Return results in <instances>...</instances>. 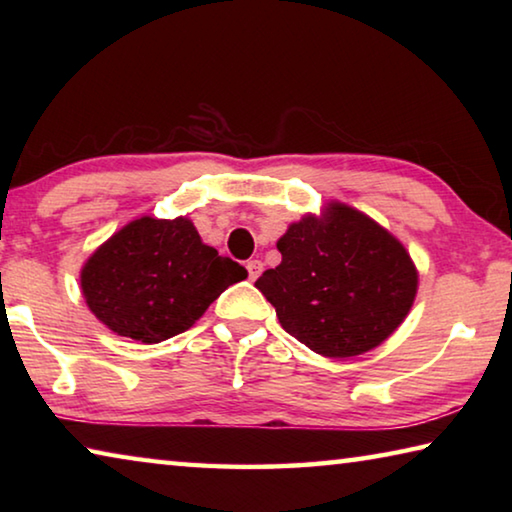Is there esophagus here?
I'll return each instance as SVG.
<instances>
[{
  "mask_svg": "<svg viewBox=\"0 0 512 512\" xmlns=\"http://www.w3.org/2000/svg\"><path fill=\"white\" fill-rule=\"evenodd\" d=\"M246 268H248V277H250V280H257L259 273L264 271V264L259 262V259H250V262L246 264Z\"/></svg>",
  "mask_w": 512,
  "mask_h": 512,
  "instance_id": "1",
  "label": "esophagus"
}]
</instances>
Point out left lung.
Returning <instances> with one entry per match:
<instances>
[{
    "instance_id": "1",
    "label": "left lung",
    "mask_w": 512,
    "mask_h": 512,
    "mask_svg": "<svg viewBox=\"0 0 512 512\" xmlns=\"http://www.w3.org/2000/svg\"><path fill=\"white\" fill-rule=\"evenodd\" d=\"M280 266L255 282L280 325L323 357L348 359L384 343L418 293L411 255L354 207L329 203L277 239Z\"/></svg>"
}]
</instances>
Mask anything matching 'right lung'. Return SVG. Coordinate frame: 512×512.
I'll return each mask as SVG.
<instances>
[{"label":"right lung","instance_id":"add662e5","mask_svg":"<svg viewBox=\"0 0 512 512\" xmlns=\"http://www.w3.org/2000/svg\"><path fill=\"white\" fill-rule=\"evenodd\" d=\"M248 271L201 241L194 223L142 216L101 244L81 268L85 302L126 339L160 343L192 327Z\"/></svg>","mask_w":512,"mask_h":512}]
</instances>
